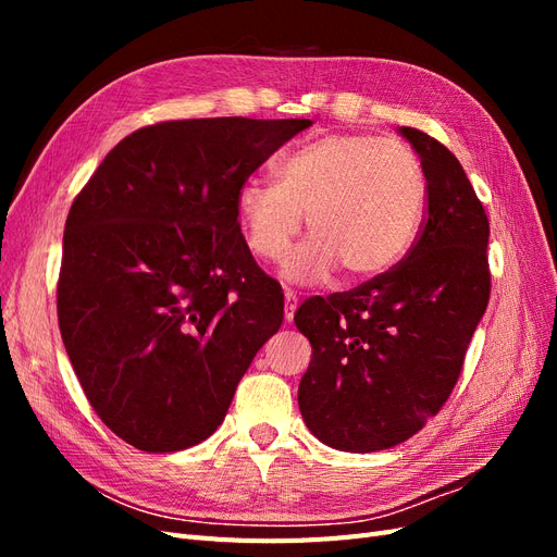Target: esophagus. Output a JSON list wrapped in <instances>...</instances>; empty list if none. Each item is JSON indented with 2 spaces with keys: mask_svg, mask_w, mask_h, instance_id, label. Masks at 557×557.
<instances>
[{
  "mask_svg": "<svg viewBox=\"0 0 557 557\" xmlns=\"http://www.w3.org/2000/svg\"><path fill=\"white\" fill-rule=\"evenodd\" d=\"M295 311H297V295L288 290L285 293V320H288V323H293Z\"/></svg>",
  "mask_w": 557,
  "mask_h": 557,
  "instance_id": "esophagus-1",
  "label": "esophagus"
}]
</instances>
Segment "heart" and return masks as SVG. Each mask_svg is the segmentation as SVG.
<instances>
[{
    "mask_svg": "<svg viewBox=\"0 0 557 557\" xmlns=\"http://www.w3.org/2000/svg\"><path fill=\"white\" fill-rule=\"evenodd\" d=\"M428 201L413 150L374 134H330L301 146L278 166V181L248 178L237 211L246 244L278 260L305 223L311 237L281 267L288 283L311 285L344 267L348 278H374L413 246Z\"/></svg>",
    "mask_w": 557,
    "mask_h": 557,
    "instance_id": "1",
    "label": "heart"
}]
</instances>
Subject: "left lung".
I'll list each match as a JSON object with an SVG mask.
<instances>
[{
    "label": "left lung",
    "instance_id": "left-lung-1",
    "mask_svg": "<svg viewBox=\"0 0 557 557\" xmlns=\"http://www.w3.org/2000/svg\"><path fill=\"white\" fill-rule=\"evenodd\" d=\"M423 164L428 221L391 272L295 313L311 344L299 411L315 440L346 453L407 442L444 407L491 297L483 205L446 146L399 127Z\"/></svg>",
    "mask_w": 557,
    "mask_h": 557
}]
</instances>
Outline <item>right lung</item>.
I'll return each mask as SVG.
<instances>
[{
    "label": "right lung",
    "instance_id": "right-lung-1",
    "mask_svg": "<svg viewBox=\"0 0 557 557\" xmlns=\"http://www.w3.org/2000/svg\"><path fill=\"white\" fill-rule=\"evenodd\" d=\"M307 117H193L117 144L74 199L58 320L83 393L146 453L201 444L283 323L281 285L252 260L239 185Z\"/></svg>",
    "mask_w": 557,
    "mask_h": 557
}]
</instances>
